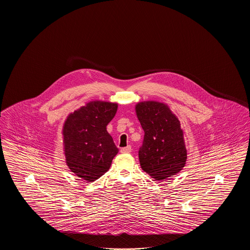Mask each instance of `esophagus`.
<instances>
[{"label":"esophagus","mask_w":250,"mask_h":250,"mask_svg":"<svg viewBox=\"0 0 250 250\" xmlns=\"http://www.w3.org/2000/svg\"><path fill=\"white\" fill-rule=\"evenodd\" d=\"M130 145H128V146H126V147H124V148H121V153H123V154H128V153H130Z\"/></svg>","instance_id":"1"}]
</instances>
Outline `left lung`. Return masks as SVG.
I'll return each mask as SVG.
<instances>
[{
    "label": "left lung",
    "mask_w": 250,
    "mask_h": 250,
    "mask_svg": "<svg viewBox=\"0 0 250 250\" xmlns=\"http://www.w3.org/2000/svg\"><path fill=\"white\" fill-rule=\"evenodd\" d=\"M136 114L144 131L139 151L143 170L156 181L177 174L186 166L188 151L177 116L165 103L139 102Z\"/></svg>",
    "instance_id": "8db88e82"
}]
</instances>
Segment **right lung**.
<instances>
[{
  "label": "right lung",
  "instance_id": "add662e5",
  "mask_svg": "<svg viewBox=\"0 0 250 250\" xmlns=\"http://www.w3.org/2000/svg\"><path fill=\"white\" fill-rule=\"evenodd\" d=\"M117 103L95 100L71 112L62 126L66 165L78 177L94 182L104 175L119 150L107 131Z\"/></svg>",
  "mask_w": 250,
  "mask_h": 250
}]
</instances>
